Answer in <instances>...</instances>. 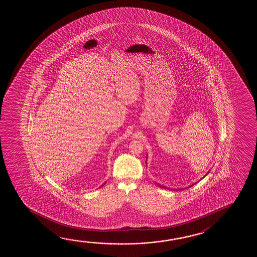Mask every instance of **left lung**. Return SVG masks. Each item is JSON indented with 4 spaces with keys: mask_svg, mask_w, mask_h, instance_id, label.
Here are the masks:
<instances>
[{
    "mask_svg": "<svg viewBox=\"0 0 257 257\" xmlns=\"http://www.w3.org/2000/svg\"><path fill=\"white\" fill-rule=\"evenodd\" d=\"M208 173H209V172H208ZM158 185H159V184H158ZM192 185H193V184H192ZM160 186V187H161V188H163V189H165V188H166V187H165V186H162V185H159ZM190 187H191V186H190ZM190 187H189V188H190Z\"/></svg>",
    "mask_w": 257,
    "mask_h": 257,
    "instance_id": "obj_1",
    "label": "left lung"
}]
</instances>
